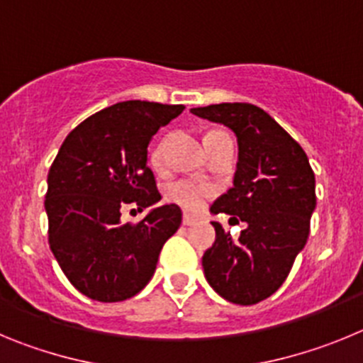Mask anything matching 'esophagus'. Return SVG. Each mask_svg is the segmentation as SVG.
Returning a JSON list of instances; mask_svg holds the SVG:
<instances>
[{"mask_svg":"<svg viewBox=\"0 0 363 363\" xmlns=\"http://www.w3.org/2000/svg\"><path fill=\"white\" fill-rule=\"evenodd\" d=\"M198 218H194V216H191V214H184V225H187V227H191V225H196L198 223Z\"/></svg>","mask_w":363,"mask_h":363,"instance_id":"obj_1","label":"esophagus"}]
</instances>
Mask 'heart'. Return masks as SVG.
<instances>
[{"label":"heart","mask_w":363,"mask_h":363,"mask_svg":"<svg viewBox=\"0 0 363 363\" xmlns=\"http://www.w3.org/2000/svg\"><path fill=\"white\" fill-rule=\"evenodd\" d=\"M150 162L156 169L163 165V142L154 147L150 152ZM214 194V187L203 182H194V179H176L167 185L165 196L172 203H178L187 211H200Z\"/></svg>","instance_id":"heart-1"}]
</instances>
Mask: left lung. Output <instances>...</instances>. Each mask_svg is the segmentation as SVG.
Returning a JSON list of instances; mask_svg holds the SVG:
<instances>
[{
	"mask_svg": "<svg viewBox=\"0 0 363 363\" xmlns=\"http://www.w3.org/2000/svg\"><path fill=\"white\" fill-rule=\"evenodd\" d=\"M191 112L225 125L236 136L233 189L214 201L211 213L247 223L233 240L221 223L211 221L216 242L201 258L205 278L227 301L252 306L280 289L306 247L316 207L314 172L303 149L264 108L218 104Z\"/></svg>",
	"mask_w": 363,
	"mask_h": 363,
	"instance_id": "8db88e82",
	"label": "left lung"
}]
</instances>
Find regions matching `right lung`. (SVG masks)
<instances>
[{
    "instance_id": "add662e5",
    "label": "right lung",
    "mask_w": 363,
    "mask_h": 363,
    "mask_svg": "<svg viewBox=\"0 0 363 363\" xmlns=\"http://www.w3.org/2000/svg\"><path fill=\"white\" fill-rule=\"evenodd\" d=\"M184 105L121 101L96 112L60 147L47 178L50 251L70 284L98 301L134 296L152 278L162 247L182 223L178 205L154 207L140 223L121 211L158 203L147 147Z\"/></svg>"
}]
</instances>
